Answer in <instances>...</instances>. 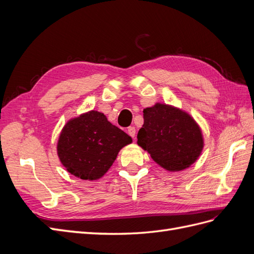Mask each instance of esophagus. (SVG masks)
<instances>
[{
	"label": "esophagus",
	"mask_w": 254,
	"mask_h": 254,
	"mask_svg": "<svg viewBox=\"0 0 254 254\" xmlns=\"http://www.w3.org/2000/svg\"><path fill=\"white\" fill-rule=\"evenodd\" d=\"M127 132H128V134L131 136V137H134L135 136V128L133 127V126H130V127H128V129H127Z\"/></svg>",
	"instance_id": "34e87169"
}]
</instances>
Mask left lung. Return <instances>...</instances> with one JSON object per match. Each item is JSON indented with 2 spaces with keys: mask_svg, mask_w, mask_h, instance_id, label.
<instances>
[{
  "mask_svg": "<svg viewBox=\"0 0 254 254\" xmlns=\"http://www.w3.org/2000/svg\"><path fill=\"white\" fill-rule=\"evenodd\" d=\"M144 124L137 132V145L155 162L171 172L193 164L203 148L201 130L194 119L173 106L157 103L143 110Z\"/></svg>",
  "mask_w": 254,
  "mask_h": 254,
  "instance_id": "8db88e82",
  "label": "left lung"
}]
</instances>
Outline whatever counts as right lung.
I'll use <instances>...</instances> for the list:
<instances>
[{
  "instance_id": "1",
  "label": "right lung",
  "mask_w": 254,
  "mask_h": 254,
  "mask_svg": "<svg viewBox=\"0 0 254 254\" xmlns=\"http://www.w3.org/2000/svg\"><path fill=\"white\" fill-rule=\"evenodd\" d=\"M132 139L106 115L89 111L68 121L57 144L60 162L82 180H97L108 172L119 151Z\"/></svg>"
}]
</instances>
